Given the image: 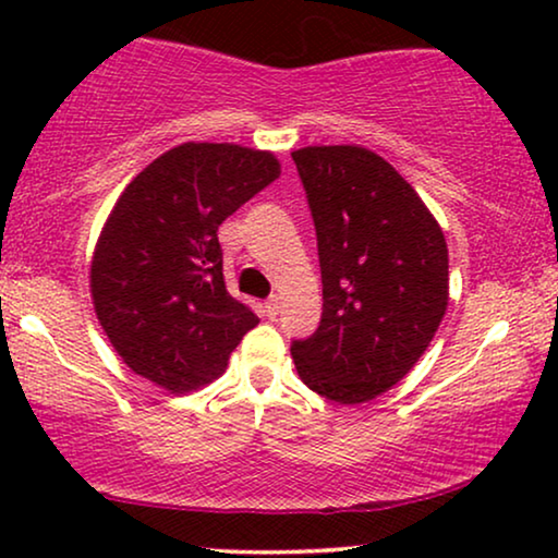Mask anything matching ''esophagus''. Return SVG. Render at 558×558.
<instances>
[{
    "label": "esophagus",
    "mask_w": 558,
    "mask_h": 558,
    "mask_svg": "<svg viewBox=\"0 0 558 558\" xmlns=\"http://www.w3.org/2000/svg\"><path fill=\"white\" fill-rule=\"evenodd\" d=\"M279 296H271V300H266V304H264V312H266V317L269 319H274L279 315Z\"/></svg>",
    "instance_id": "esophagus-1"
}]
</instances>
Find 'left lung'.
<instances>
[{
	"mask_svg": "<svg viewBox=\"0 0 558 558\" xmlns=\"http://www.w3.org/2000/svg\"><path fill=\"white\" fill-rule=\"evenodd\" d=\"M317 231L323 319L292 342L296 373L335 403L399 384L447 312L445 233L416 190L357 144L292 151Z\"/></svg>",
	"mask_w": 558,
	"mask_h": 558,
	"instance_id": "1",
	"label": "left lung"
}]
</instances>
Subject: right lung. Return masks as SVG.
<instances>
[{"mask_svg": "<svg viewBox=\"0 0 558 558\" xmlns=\"http://www.w3.org/2000/svg\"><path fill=\"white\" fill-rule=\"evenodd\" d=\"M279 172L271 151L187 142L129 182L98 235L90 296L136 376L170 393L195 391L258 325L228 294L218 226Z\"/></svg>", "mask_w": 558, "mask_h": 558, "instance_id": "right-lung-1", "label": "right lung"}]
</instances>
